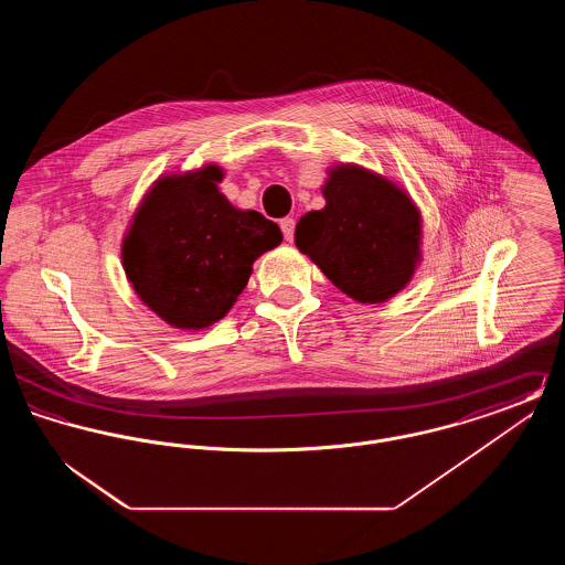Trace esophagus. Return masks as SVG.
Wrapping results in <instances>:
<instances>
[{"instance_id":"1","label":"esophagus","mask_w":565,"mask_h":565,"mask_svg":"<svg viewBox=\"0 0 565 565\" xmlns=\"http://www.w3.org/2000/svg\"><path fill=\"white\" fill-rule=\"evenodd\" d=\"M279 226H281V233H284V237H286V242H292V239H295L296 228L295 217H284V220L279 222Z\"/></svg>"}]
</instances>
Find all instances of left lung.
<instances>
[{
	"mask_svg": "<svg viewBox=\"0 0 565 565\" xmlns=\"http://www.w3.org/2000/svg\"><path fill=\"white\" fill-rule=\"evenodd\" d=\"M326 207L296 224V247L360 302L401 292L419 260L422 217L408 194L355 164L330 171Z\"/></svg>",
	"mask_w": 565,
	"mask_h": 565,
	"instance_id": "8db88e82",
	"label": "left lung"
}]
</instances>
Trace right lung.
I'll return each instance as SVG.
<instances>
[{
  "label": "right lung",
  "mask_w": 565,
  "mask_h": 565,
  "mask_svg": "<svg viewBox=\"0 0 565 565\" xmlns=\"http://www.w3.org/2000/svg\"><path fill=\"white\" fill-rule=\"evenodd\" d=\"M220 167L167 175L141 201L122 243L137 296L164 322L199 330L224 318L254 260L281 243L265 215L233 207L217 190Z\"/></svg>",
  "instance_id": "add662e5"
}]
</instances>
